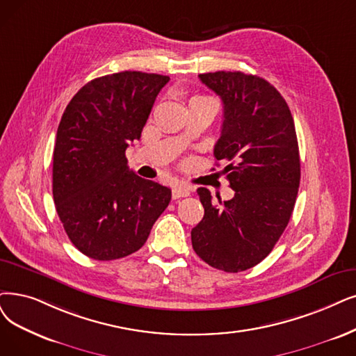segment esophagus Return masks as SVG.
Here are the masks:
<instances>
[{
  "mask_svg": "<svg viewBox=\"0 0 356 356\" xmlns=\"http://www.w3.org/2000/svg\"><path fill=\"white\" fill-rule=\"evenodd\" d=\"M190 193H191L190 187L184 186V184H178V186H175L174 190H172V198H174V200H178V198H181V197L190 195Z\"/></svg>",
  "mask_w": 356,
  "mask_h": 356,
  "instance_id": "esophagus-1",
  "label": "esophagus"
}]
</instances>
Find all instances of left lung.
Wrapping results in <instances>:
<instances>
[{
    "mask_svg": "<svg viewBox=\"0 0 356 356\" xmlns=\"http://www.w3.org/2000/svg\"><path fill=\"white\" fill-rule=\"evenodd\" d=\"M223 102L216 161L235 195L213 203L198 188L204 216L191 231L195 254L227 273L244 272L264 260L285 231L301 179L300 150L292 113L267 80L241 71L198 76Z\"/></svg>",
    "mask_w": 356,
    "mask_h": 356,
    "instance_id": "1",
    "label": "left lung"
}]
</instances>
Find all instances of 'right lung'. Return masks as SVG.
I'll return each instance as SVG.
<instances>
[{
  "instance_id": "1",
  "label": "right lung",
  "mask_w": 356,
  "mask_h": 356,
  "mask_svg": "<svg viewBox=\"0 0 356 356\" xmlns=\"http://www.w3.org/2000/svg\"><path fill=\"white\" fill-rule=\"evenodd\" d=\"M168 76L121 71L89 81L56 131L52 194L73 245L90 259H122L145 245L170 190L140 178L125 149L138 140Z\"/></svg>"
}]
</instances>
